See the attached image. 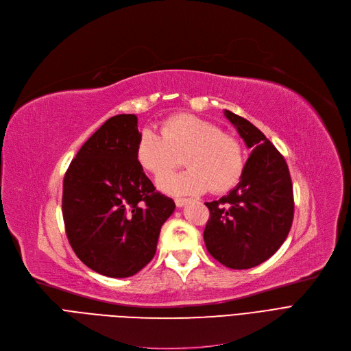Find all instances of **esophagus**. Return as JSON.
I'll list each match as a JSON object with an SVG mask.
<instances>
[{
    "instance_id": "1",
    "label": "esophagus",
    "mask_w": 351,
    "mask_h": 351,
    "mask_svg": "<svg viewBox=\"0 0 351 351\" xmlns=\"http://www.w3.org/2000/svg\"><path fill=\"white\" fill-rule=\"evenodd\" d=\"M188 202H191V199H188V197H176L175 199V204H176V206L178 208H182V206H185Z\"/></svg>"
}]
</instances>
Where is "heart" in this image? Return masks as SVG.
Listing matches in <instances>:
<instances>
[{
    "label": "heart",
    "instance_id": "b5f03b06",
    "mask_svg": "<svg viewBox=\"0 0 351 351\" xmlns=\"http://www.w3.org/2000/svg\"><path fill=\"white\" fill-rule=\"evenodd\" d=\"M180 155L188 169L158 179L166 193H200L208 188L223 193L237 185L245 169L242 145L209 121L178 114L163 122L160 134L149 128L141 131L135 156L145 171L160 176L175 168Z\"/></svg>",
    "mask_w": 351,
    "mask_h": 351
}]
</instances>
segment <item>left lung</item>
Wrapping results in <instances>:
<instances>
[{
	"label": "left lung",
	"instance_id": "8db88e82",
	"mask_svg": "<svg viewBox=\"0 0 351 351\" xmlns=\"http://www.w3.org/2000/svg\"><path fill=\"white\" fill-rule=\"evenodd\" d=\"M252 154L229 195L205 204L210 217L204 232L208 252L230 269L266 262L290 232L294 202L287 163L273 143L247 119L225 109Z\"/></svg>",
	"mask_w": 351,
	"mask_h": 351
}]
</instances>
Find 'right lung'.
<instances>
[{"mask_svg": "<svg viewBox=\"0 0 351 351\" xmlns=\"http://www.w3.org/2000/svg\"><path fill=\"white\" fill-rule=\"evenodd\" d=\"M138 118H109L71 162L62 216L80 261L108 278H129L152 261L175 202L155 191L135 156Z\"/></svg>", "mask_w": 351, "mask_h": 351, "instance_id": "obj_1", "label": "right lung"}]
</instances>
